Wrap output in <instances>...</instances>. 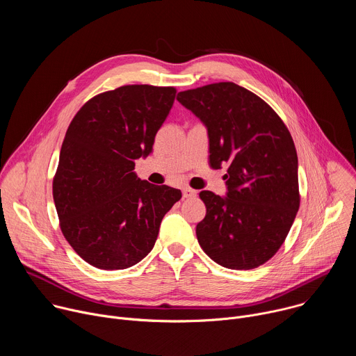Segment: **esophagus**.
I'll list each match as a JSON object with an SVG mask.
<instances>
[{
	"mask_svg": "<svg viewBox=\"0 0 356 356\" xmlns=\"http://www.w3.org/2000/svg\"><path fill=\"white\" fill-rule=\"evenodd\" d=\"M195 194H197V191L193 190V188H190V187H184V188H183V197H184V198L195 197Z\"/></svg>",
	"mask_w": 356,
	"mask_h": 356,
	"instance_id": "1",
	"label": "esophagus"
}]
</instances>
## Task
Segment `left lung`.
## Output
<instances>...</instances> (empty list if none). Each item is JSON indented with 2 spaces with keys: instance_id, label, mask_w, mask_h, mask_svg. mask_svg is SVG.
Wrapping results in <instances>:
<instances>
[{
  "instance_id": "left-lung-1",
  "label": "left lung",
  "mask_w": 356,
  "mask_h": 356,
  "mask_svg": "<svg viewBox=\"0 0 356 356\" xmlns=\"http://www.w3.org/2000/svg\"><path fill=\"white\" fill-rule=\"evenodd\" d=\"M177 101L207 128L210 166L228 165L225 195L200 193L207 214L195 228L198 243L224 268H258L279 250L298 211L291 135L262 98L231 81L180 91Z\"/></svg>"
}]
</instances>
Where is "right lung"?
<instances>
[{"label": "right lung", "instance_id": "add662e5", "mask_svg": "<svg viewBox=\"0 0 356 356\" xmlns=\"http://www.w3.org/2000/svg\"><path fill=\"white\" fill-rule=\"evenodd\" d=\"M176 97L173 87L122 86L98 94L70 122L54 179L60 228L87 264L127 269L154 248L181 191L140 180L135 161L152 154Z\"/></svg>", "mask_w": 356, "mask_h": 356}]
</instances>
